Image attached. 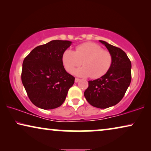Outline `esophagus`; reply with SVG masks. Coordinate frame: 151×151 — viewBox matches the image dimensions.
I'll return each mask as SVG.
<instances>
[{"instance_id":"obj_1","label":"esophagus","mask_w":151,"mask_h":151,"mask_svg":"<svg viewBox=\"0 0 151 151\" xmlns=\"http://www.w3.org/2000/svg\"><path fill=\"white\" fill-rule=\"evenodd\" d=\"M79 81H80L79 78H76L75 79V82H78Z\"/></svg>"}]
</instances>
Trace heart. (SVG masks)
<instances>
[{
  "instance_id": "b5f03b06",
  "label": "heart",
  "mask_w": 151,
  "mask_h": 151,
  "mask_svg": "<svg viewBox=\"0 0 151 151\" xmlns=\"http://www.w3.org/2000/svg\"><path fill=\"white\" fill-rule=\"evenodd\" d=\"M112 55L96 43L84 42L76 47L75 51L67 49L62 55V63L66 71L73 73L76 68L82 65L83 67L76 70L75 74L80 77L98 79L104 76L112 65Z\"/></svg>"
}]
</instances>
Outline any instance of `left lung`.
Wrapping results in <instances>:
<instances>
[{"label": "left lung", "instance_id": "8db88e82", "mask_svg": "<svg viewBox=\"0 0 151 151\" xmlns=\"http://www.w3.org/2000/svg\"><path fill=\"white\" fill-rule=\"evenodd\" d=\"M112 55L109 71L98 79L88 81L84 93L86 100L93 106L106 109L115 106L123 98L131 81V63L121 49L100 40Z\"/></svg>", "mask_w": 151, "mask_h": 151}]
</instances>
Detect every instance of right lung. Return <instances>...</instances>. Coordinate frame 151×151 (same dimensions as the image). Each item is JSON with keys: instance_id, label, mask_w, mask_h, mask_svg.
I'll return each mask as SVG.
<instances>
[{"instance_id": "1", "label": "right lung", "mask_w": 151, "mask_h": 151, "mask_svg": "<svg viewBox=\"0 0 151 151\" xmlns=\"http://www.w3.org/2000/svg\"><path fill=\"white\" fill-rule=\"evenodd\" d=\"M69 40H51L36 47L22 63L21 80L31 102L48 110L61 106L75 78L68 73L62 55L71 46Z\"/></svg>"}]
</instances>
